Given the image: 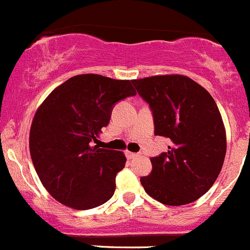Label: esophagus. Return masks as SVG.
<instances>
[{
    "instance_id": "esophagus-1",
    "label": "esophagus",
    "mask_w": 250,
    "mask_h": 250,
    "mask_svg": "<svg viewBox=\"0 0 250 250\" xmlns=\"http://www.w3.org/2000/svg\"><path fill=\"white\" fill-rule=\"evenodd\" d=\"M126 156L129 157V158H135V157H139V153H134V152L127 151L126 152Z\"/></svg>"
}]
</instances>
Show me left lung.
<instances>
[{"instance_id":"8db88e82","label":"left lung","mask_w":250,"mask_h":250,"mask_svg":"<svg viewBox=\"0 0 250 250\" xmlns=\"http://www.w3.org/2000/svg\"><path fill=\"white\" fill-rule=\"evenodd\" d=\"M132 83L151 106L154 135L170 140L167 152L151 158V174L140 179L145 191L169 206L198 200L217 179L227 149L216 102L184 75L151 76Z\"/></svg>"}]
</instances>
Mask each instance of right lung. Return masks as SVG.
Here are the masks:
<instances>
[{"instance_id": "obj_1", "label": "right lung", "mask_w": 250, "mask_h": 250, "mask_svg": "<svg viewBox=\"0 0 250 250\" xmlns=\"http://www.w3.org/2000/svg\"><path fill=\"white\" fill-rule=\"evenodd\" d=\"M135 94L131 81L85 73L56 87L40 104L30 126L29 151L40 182L55 200L88 210L113 196L126 157L92 141L108 125L114 104Z\"/></svg>"}]
</instances>
